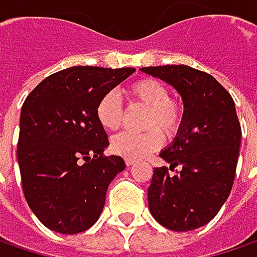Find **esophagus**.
Masks as SVG:
<instances>
[{
    "label": "esophagus",
    "mask_w": 257,
    "mask_h": 257,
    "mask_svg": "<svg viewBox=\"0 0 257 257\" xmlns=\"http://www.w3.org/2000/svg\"><path fill=\"white\" fill-rule=\"evenodd\" d=\"M133 164H135L133 159H125V165H127V167H130V165H133Z\"/></svg>",
    "instance_id": "obj_1"
}]
</instances>
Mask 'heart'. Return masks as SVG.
Instances as JSON below:
<instances>
[{"label":"heart","instance_id":"b5f03b06","mask_svg":"<svg viewBox=\"0 0 257 257\" xmlns=\"http://www.w3.org/2000/svg\"><path fill=\"white\" fill-rule=\"evenodd\" d=\"M130 101L148 106L145 133L122 132L111 139V151L125 159H142L156 152L164 145V135L174 138L184 121V105L180 99L170 96V89L162 82L143 77L127 87ZM124 117V108L115 92L102 95L96 105V118L106 130H117Z\"/></svg>","mask_w":257,"mask_h":257}]
</instances>
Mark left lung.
Here are the masks:
<instances>
[{
	"instance_id": "obj_1",
	"label": "left lung",
	"mask_w": 257,
	"mask_h": 257,
	"mask_svg": "<svg viewBox=\"0 0 257 257\" xmlns=\"http://www.w3.org/2000/svg\"><path fill=\"white\" fill-rule=\"evenodd\" d=\"M173 84L184 102V121L174 143L159 156L148 189L156 221L173 231L203 227L228 199L240 152L241 125L229 92L213 76L189 65L143 67ZM180 167L170 176L168 169Z\"/></svg>"
}]
</instances>
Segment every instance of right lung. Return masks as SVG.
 Instances as JSON below:
<instances>
[{
  "mask_svg": "<svg viewBox=\"0 0 257 257\" xmlns=\"http://www.w3.org/2000/svg\"><path fill=\"white\" fill-rule=\"evenodd\" d=\"M136 68L77 65L48 76L20 114L17 161L22 189L36 218L61 234H77L99 218L109 183L125 168L96 118L102 95Z\"/></svg>",
  "mask_w": 257,
  "mask_h": 257,
  "instance_id": "add662e5",
  "label": "right lung"
}]
</instances>
